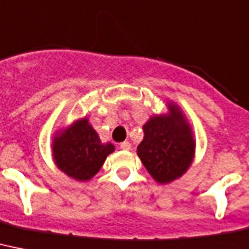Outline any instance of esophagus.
<instances>
[{
  "label": "esophagus",
  "instance_id": "1",
  "mask_svg": "<svg viewBox=\"0 0 249 249\" xmlns=\"http://www.w3.org/2000/svg\"><path fill=\"white\" fill-rule=\"evenodd\" d=\"M120 148L125 149V151H129L131 148V144L128 142V141H125V142L120 143Z\"/></svg>",
  "mask_w": 249,
  "mask_h": 249
}]
</instances>
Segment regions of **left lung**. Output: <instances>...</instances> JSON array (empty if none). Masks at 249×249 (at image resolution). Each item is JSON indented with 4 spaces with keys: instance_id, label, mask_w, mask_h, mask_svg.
I'll return each instance as SVG.
<instances>
[{
    "instance_id": "1",
    "label": "left lung",
    "mask_w": 249,
    "mask_h": 249,
    "mask_svg": "<svg viewBox=\"0 0 249 249\" xmlns=\"http://www.w3.org/2000/svg\"><path fill=\"white\" fill-rule=\"evenodd\" d=\"M169 112L155 115L144 125V138L137 148L139 159L151 177L167 184L185 174L195 159L196 142L183 112L173 102Z\"/></svg>"
}]
</instances>
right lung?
Returning a JSON list of instances; mask_svg holds the SVG:
<instances>
[{"label": "right lung", "mask_w": 249, "mask_h": 249, "mask_svg": "<svg viewBox=\"0 0 249 249\" xmlns=\"http://www.w3.org/2000/svg\"><path fill=\"white\" fill-rule=\"evenodd\" d=\"M114 149V144L101 142L87 118L76 120L65 130L57 131L52 142L56 166L78 181L92 179Z\"/></svg>", "instance_id": "obj_1"}]
</instances>
